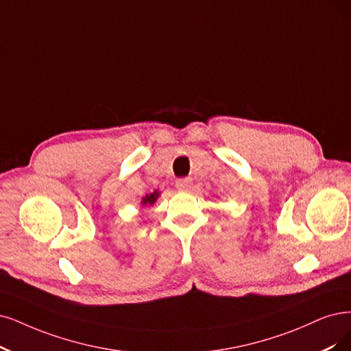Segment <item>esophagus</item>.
I'll use <instances>...</instances> for the list:
<instances>
[{"mask_svg": "<svg viewBox=\"0 0 351 351\" xmlns=\"http://www.w3.org/2000/svg\"><path fill=\"white\" fill-rule=\"evenodd\" d=\"M192 186V179L191 178H182L176 180V188L179 191H189Z\"/></svg>", "mask_w": 351, "mask_h": 351, "instance_id": "esophagus-1", "label": "esophagus"}]
</instances>
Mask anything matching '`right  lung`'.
<instances>
[{
  "instance_id": "add662e5",
  "label": "right lung",
  "mask_w": 351,
  "mask_h": 351,
  "mask_svg": "<svg viewBox=\"0 0 351 351\" xmlns=\"http://www.w3.org/2000/svg\"><path fill=\"white\" fill-rule=\"evenodd\" d=\"M158 197H159V192L156 191V192H153V193H150V195H146L145 198H143V201H141V204L143 205H146V204H154V201L158 199Z\"/></svg>"
}]
</instances>
